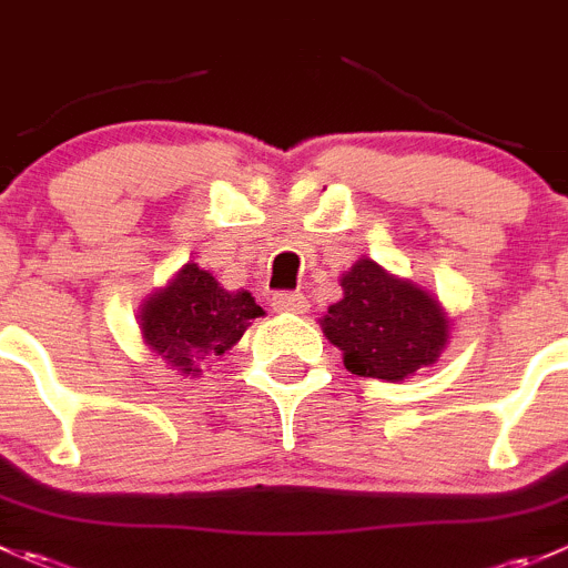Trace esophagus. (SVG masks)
I'll return each instance as SVG.
<instances>
[{"label":"esophagus","instance_id":"obj_1","mask_svg":"<svg viewBox=\"0 0 568 568\" xmlns=\"http://www.w3.org/2000/svg\"><path fill=\"white\" fill-rule=\"evenodd\" d=\"M272 307L277 313H305L307 300L302 294H294V291H280V294L272 296Z\"/></svg>","mask_w":568,"mask_h":568}]
</instances>
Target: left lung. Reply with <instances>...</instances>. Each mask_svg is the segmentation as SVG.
Segmentation results:
<instances>
[{
    "label": "left lung",
    "mask_w": 568,
    "mask_h": 568,
    "mask_svg": "<svg viewBox=\"0 0 568 568\" xmlns=\"http://www.w3.org/2000/svg\"><path fill=\"white\" fill-rule=\"evenodd\" d=\"M344 300L327 307L322 329L344 352L357 377L388 383L438 361L449 338V318L427 291L361 257L341 277Z\"/></svg>",
    "instance_id": "obj_1"
}]
</instances>
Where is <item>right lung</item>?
I'll return each instance as SVG.
<instances>
[{
    "label": "right lung",
    "mask_w": 568,
    "mask_h": 568,
    "mask_svg": "<svg viewBox=\"0 0 568 568\" xmlns=\"http://www.w3.org/2000/svg\"><path fill=\"white\" fill-rule=\"evenodd\" d=\"M257 316H263V307L250 291L222 288L211 272L185 263L172 283L144 302L141 335L169 366L196 374L202 361L239 344Z\"/></svg>",
    "instance_id": "1"
}]
</instances>
